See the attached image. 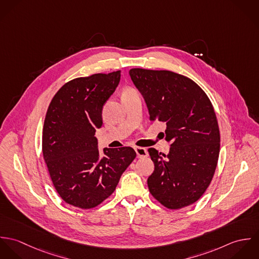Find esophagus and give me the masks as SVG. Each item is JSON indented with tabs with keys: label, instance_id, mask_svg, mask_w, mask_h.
Listing matches in <instances>:
<instances>
[{
	"label": "esophagus",
	"instance_id": "obj_1",
	"mask_svg": "<svg viewBox=\"0 0 259 259\" xmlns=\"http://www.w3.org/2000/svg\"><path fill=\"white\" fill-rule=\"evenodd\" d=\"M136 152H137V156L139 158H144L146 156H148V150L145 148H135Z\"/></svg>",
	"mask_w": 259,
	"mask_h": 259
}]
</instances>
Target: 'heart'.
Returning a JSON list of instances; mask_svg holds the SVG:
<instances>
[{"mask_svg": "<svg viewBox=\"0 0 259 259\" xmlns=\"http://www.w3.org/2000/svg\"><path fill=\"white\" fill-rule=\"evenodd\" d=\"M130 91H132V90H126V91H125V92H130Z\"/></svg>", "mask_w": 259, "mask_h": 259, "instance_id": "heart-1", "label": "heart"}]
</instances>
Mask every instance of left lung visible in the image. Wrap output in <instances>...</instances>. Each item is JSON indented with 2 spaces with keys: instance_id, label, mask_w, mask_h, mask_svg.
<instances>
[{
  "instance_id": "left-lung-1",
  "label": "left lung",
  "mask_w": 259,
  "mask_h": 259,
  "mask_svg": "<svg viewBox=\"0 0 259 259\" xmlns=\"http://www.w3.org/2000/svg\"><path fill=\"white\" fill-rule=\"evenodd\" d=\"M131 78L145 99L149 119L165 122L167 155L148 148L154 170L148 177L152 196L170 209L192 204L214 175L220 128L205 93L190 78L170 71L132 69Z\"/></svg>"
}]
</instances>
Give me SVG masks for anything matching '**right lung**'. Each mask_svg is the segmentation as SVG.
<instances>
[{"instance_id": "right-lung-1", "label": "right lung", "mask_w": 259, "mask_h": 259, "mask_svg": "<svg viewBox=\"0 0 259 259\" xmlns=\"http://www.w3.org/2000/svg\"><path fill=\"white\" fill-rule=\"evenodd\" d=\"M119 79V71L74 78L58 91L47 111L44 158L56 190L75 207L93 208L107 199L137 155L130 147L104 148L101 155L95 137Z\"/></svg>"}]
</instances>
